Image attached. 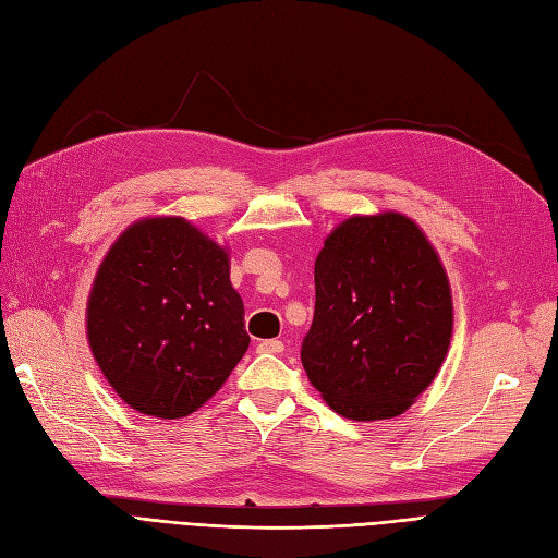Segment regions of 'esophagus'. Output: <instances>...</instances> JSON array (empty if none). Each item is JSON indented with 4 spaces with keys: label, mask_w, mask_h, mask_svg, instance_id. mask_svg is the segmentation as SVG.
<instances>
[{
    "label": "esophagus",
    "mask_w": 558,
    "mask_h": 558,
    "mask_svg": "<svg viewBox=\"0 0 558 558\" xmlns=\"http://www.w3.org/2000/svg\"><path fill=\"white\" fill-rule=\"evenodd\" d=\"M258 352L260 354H281L283 352V342L281 340H260L258 342Z\"/></svg>",
    "instance_id": "esophagus-1"
}]
</instances>
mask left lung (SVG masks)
Returning a JSON list of instances; mask_svg holds the SVG:
<instances>
[{"label": "left lung", "instance_id": "1", "mask_svg": "<svg viewBox=\"0 0 558 558\" xmlns=\"http://www.w3.org/2000/svg\"><path fill=\"white\" fill-rule=\"evenodd\" d=\"M314 319L300 359L342 417L403 413L434 380L453 333L444 267L399 214L354 216L314 263Z\"/></svg>", "mask_w": 558, "mask_h": 558}]
</instances>
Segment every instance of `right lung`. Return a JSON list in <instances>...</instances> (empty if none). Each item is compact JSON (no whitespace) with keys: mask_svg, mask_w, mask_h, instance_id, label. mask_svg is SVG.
Returning a JSON list of instances; mask_svg holds the SVG:
<instances>
[{"mask_svg":"<svg viewBox=\"0 0 558 558\" xmlns=\"http://www.w3.org/2000/svg\"><path fill=\"white\" fill-rule=\"evenodd\" d=\"M86 322L117 395L163 420L214 397L251 342L228 253L183 218L143 220L117 239Z\"/></svg>","mask_w":558,"mask_h":558,"instance_id":"1","label":"right lung"}]
</instances>
